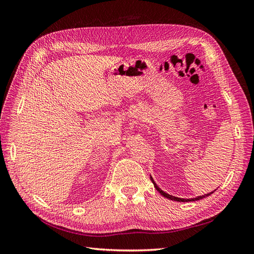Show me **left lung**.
<instances>
[{"label": "left lung", "mask_w": 254, "mask_h": 254, "mask_svg": "<svg viewBox=\"0 0 254 254\" xmlns=\"http://www.w3.org/2000/svg\"><path fill=\"white\" fill-rule=\"evenodd\" d=\"M150 180H151V182L153 183V186H155V188H156V190L159 191V193L162 195L163 197H165V198H168V199H171V200H174V201H179V202H189V201H196V200H200V199H202V198H205V197H207V196H210L211 194H213L214 191H211V193H209V194H204V195H202V196H198V197H196V198H190V199H184V198H179V197H175V196H172V195H170V194H167V193H165V191H163L162 190H161L157 184H156V182L153 181V179H152V177L150 176Z\"/></svg>", "instance_id": "8db88e82"}]
</instances>
